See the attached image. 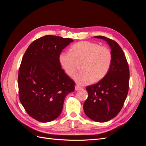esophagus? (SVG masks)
Here are the masks:
<instances>
[{
  "instance_id": "obj_1",
  "label": "esophagus",
  "mask_w": 146,
  "mask_h": 146,
  "mask_svg": "<svg viewBox=\"0 0 146 146\" xmlns=\"http://www.w3.org/2000/svg\"><path fill=\"white\" fill-rule=\"evenodd\" d=\"M82 89V88L80 87L79 86H76V87H75V90H76V91H78Z\"/></svg>"
}]
</instances>
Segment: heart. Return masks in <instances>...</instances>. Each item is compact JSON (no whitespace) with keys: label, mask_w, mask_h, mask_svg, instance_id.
Returning a JSON list of instances; mask_svg holds the SVG:
<instances>
[{"label":"heart","mask_w":146,"mask_h":146,"mask_svg":"<svg viewBox=\"0 0 146 146\" xmlns=\"http://www.w3.org/2000/svg\"><path fill=\"white\" fill-rule=\"evenodd\" d=\"M112 58L111 51L107 46L84 41L75 44L71 47L70 52L60 54L59 62L66 74L72 77L77 70L76 61H83V71L74 77L75 82L83 86L103 79L110 68Z\"/></svg>","instance_id":"1"}]
</instances>
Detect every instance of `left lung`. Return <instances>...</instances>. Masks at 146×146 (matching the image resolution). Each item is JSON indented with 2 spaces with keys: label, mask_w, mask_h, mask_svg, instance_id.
<instances>
[{
  "label": "left lung",
  "mask_w": 146,
  "mask_h": 146,
  "mask_svg": "<svg viewBox=\"0 0 146 146\" xmlns=\"http://www.w3.org/2000/svg\"><path fill=\"white\" fill-rule=\"evenodd\" d=\"M94 38L107 42L111 48L112 62L103 79L86 86L88 97L83 110L92 120L105 122L116 116L123 107L129 91L130 72L124 53L116 41L103 36Z\"/></svg>",
  "instance_id": "obj_1"
}]
</instances>
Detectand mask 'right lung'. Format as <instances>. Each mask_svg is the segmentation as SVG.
I'll use <instances>...</instances> for the list:
<instances>
[{
    "label": "right lung",
    "instance_id": "add662e5",
    "mask_svg": "<svg viewBox=\"0 0 146 146\" xmlns=\"http://www.w3.org/2000/svg\"><path fill=\"white\" fill-rule=\"evenodd\" d=\"M73 40L46 35L25 51L19 69V98L30 116L41 122L58 117L65 97L75 90V82L59 62V56Z\"/></svg>",
    "mask_w": 146,
    "mask_h": 146
}]
</instances>
